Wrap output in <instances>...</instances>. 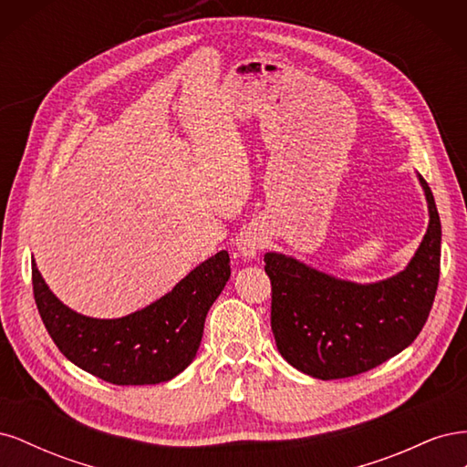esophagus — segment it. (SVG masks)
<instances>
[{"instance_id": "1", "label": "esophagus", "mask_w": 467, "mask_h": 467, "mask_svg": "<svg viewBox=\"0 0 467 467\" xmlns=\"http://www.w3.org/2000/svg\"><path fill=\"white\" fill-rule=\"evenodd\" d=\"M263 245H265L263 234L257 232L255 228H247V230L239 234L237 255L245 259V261H251V259L257 257V253L263 249Z\"/></svg>"}]
</instances>
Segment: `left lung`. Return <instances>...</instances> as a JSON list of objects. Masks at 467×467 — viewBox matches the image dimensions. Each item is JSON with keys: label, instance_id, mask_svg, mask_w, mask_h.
I'll return each instance as SVG.
<instances>
[{"label": "left lung", "instance_id": "1", "mask_svg": "<svg viewBox=\"0 0 467 467\" xmlns=\"http://www.w3.org/2000/svg\"><path fill=\"white\" fill-rule=\"evenodd\" d=\"M417 177L431 220L401 273L358 285L282 253L265 255L276 348L296 370L319 379L368 372L400 355L427 323L441 276L442 228L431 187Z\"/></svg>", "mask_w": 467, "mask_h": 467}]
</instances>
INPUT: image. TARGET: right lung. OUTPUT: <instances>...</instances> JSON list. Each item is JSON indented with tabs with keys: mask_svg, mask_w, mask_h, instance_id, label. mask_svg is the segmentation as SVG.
Returning a JSON list of instances; mask_svg holds the SVG:
<instances>
[{
	"mask_svg": "<svg viewBox=\"0 0 467 467\" xmlns=\"http://www.w3.org/2000/svg\"><path fill=\"white\" fill-rule=\"evenodd\" d=\"M230 275L228 251H220L160 300L119 319L69 309L48 288L35 259L33 292L42 323L69 362L109 384L148 386L169 381L194 360L208 309Z\"/></svg>",
	"mask_w": 467,
	"mask_h": 467,
	"instance_id": "right-lung-1",
	"label": "right lung"
}]
</instances>
